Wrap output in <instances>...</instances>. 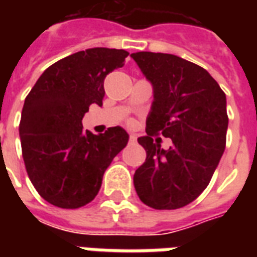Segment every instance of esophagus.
I'll return each mask as SVG.
<instances>
[{
  "mask_svg": "<svg viewBox=\"0 0 257 257\" xmlns=\"http://www.w3.org/2000/svg\"><path fill=\"white\" fill-rule=\"evenodd\" d=\"M137 141V136L136 135H131V136H129V143H136Z\"/></svg>",
  "mask_w": 257,
  "mask_h": 257,
  "instance_id": "esophagus-1",
  "label": "esophagus"
}]
</instances>
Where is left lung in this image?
Wrapping results in <instances>:
<instances>
[{"instance_id":"left-lung-1","label":"left lung","mask_w":257,"mask_h":257,"mask_svg":"<svg viewBox=\"0 0 257 257\" xmlns=\"http://www.w3.org/2000/svg\"><path fill=\"white\" fill-rule=\"evenodd\" d=\"M131 56L153 86L147 136L137 139L147 159L133 184L148 207H185L208 187L225 149V93L204 68L181 57L152 52ZM160 133L172 140L167 151L153 143V135Z\"/></svg>"}]
</instances>
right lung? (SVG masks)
Here are the masks:
<instances>
[{"label":"right lung","instance_id":"right-lung-1","mask_svg":"<svg viewBox=\"0 0 257 257\" xmlns=\"http://www.w3.org/2000/svg\"><path fill=\"white\" fill-rule=\"evenodd\" d=\"M124 49L92 48L54 62L26 96L20 121L22 157L42 199L76 209L97 196L102 176L128 144L121 126L93 135L82 128L92 104L102 105L104 80L124 66Z\"/></svg>","mask_w":257,"mask_h":257}]
</instances>
